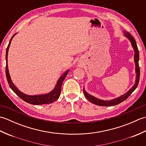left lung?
<instances>
[{"mask_svg":"<svg viewBox=\"0 0 146 146\" xmlns=\"http://www.w3.org/2000/svg\"><path fill=\"white\" fill-rule=\"evenodd\" d=\"M123 33H124V36L127 37V38L129 39V41H131L132 46L134 50V53H135L134 61L135 64V73H136V79H135V84L126 93V94H123V95L120 96L119 97H117L116 98H114V99H112V100H108V101L100 100V99H98L97 98L94 97V96L88 94L87 92H85L84 88H83V93H84L85 97L86 98V99H88V100L89 102H90L92 104H95L97 105H99V106H106V107L113 106V105H118L120 103H121V102H122L123 101L125 100L126 99L131 95L132 93L135 90L136 88L137 87L139 82V78H140V68H139V53L137 46V44H136V41L134 38L131 35V34H130L129 32L126 31H123Z\"/></svg>","mask_w":146,"mask_h":146,"instance_id":"1","label":"left lung"}]
</instances>
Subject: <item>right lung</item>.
<instances>
[{
  "label": "right lung",
  "instance_id": "add662e5",
  "mask_svg": "<svg viewBox=\"0 0 146 146\" xmlns=\"http://www.w3.org/2000/svg\"><path fill=\"white\" fill-rule=\"evenodd\" d=\"M15 35H16V34H15V35L12 37L10 41H9V45L7 48V50H6V54H5V59H6L5 74H6V77H7V80L9 86H10L11 88L13 90V92L15 93V94L17 96H19L22 100H23L24 101H25L30 104L43 105V104H49L52 103V102H54V101L56 100L59 98V97H60L62 83H63L65 77L66 76L69 70H67L66 71H65L63 75L61 76H60V78L58 80L57 83L56 85L54 88L52 90L51 92L48 93V94H44V95H28L25 94H23V92H21V91L19 90L16 88V86H15L14 85V83H12L10 75H9V70H8V64H7V56L8 55L7 54H8L9 48V46H10L12 38H14V36Z\"/></svg>",
  "mask_w": 146,
  "mask_h": 146
}]
</instances>
